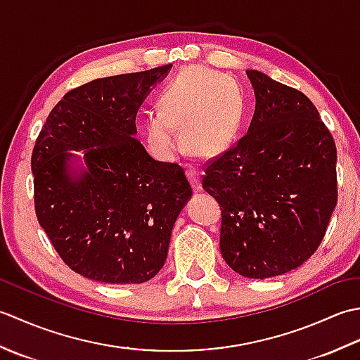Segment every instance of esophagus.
Segmentation results:
<instances>
[{
  "label": "esophagus",
  "mask_w": 360,
  "mask_h": 360,
  "mask_svg": "<svg viewBox=\"0 0 360 360\" xmlns=\"http://www.w3.org/2000/svg\"><path fill=\"white\" fill-rule=\"evenodd\" d=\"M187 178L190 181V184H192L195 192L196 193L201 192V190H202V186H201V172L198 170V167H195V165H188L187 167Z\"/></svg>",
  "instance_id": "1"
}]
</instances>
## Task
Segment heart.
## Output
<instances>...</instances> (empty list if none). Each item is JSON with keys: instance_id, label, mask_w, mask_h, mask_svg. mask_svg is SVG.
<instances>
[{"instance_id": "1", "label": "heart", "mask_w": 360, "mask_h": 360, "mask_svg": "<svg viewBox=\"0 0 360 360\" xmlns=\"http://www.w3.org/2000/svg\"><path fill=\"white\" fill-rule=\"evenodd\" d=\"M160 111L145 119V139L153 155L170 160L184 147L200 156L224 151L238 134L246 112L241 86L233 79L207 68L181 71L159 97ZM178 126L183 127V136Z\"/></svg>"}]
</instances>
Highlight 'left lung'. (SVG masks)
I'll return each instance as SVG.
<instances>
[{
  "instance_id": "1",
  "label": "left lung",
  "mask_w": 360,
  "mask_h": 360,
  "mask_svg": "<svg viewBox=\"0 0 360 360\" xmlns=\"http://www.w3.org/2000/svg\"><path fill=\"white\" fill-rule=\"evenodd\" d=\"M255 91L248 133L205 165L221 207L219 249L248 278L297 269L314 254L338 204V150L309 98L246 71Z\"/></svg>"
}]
</instances>
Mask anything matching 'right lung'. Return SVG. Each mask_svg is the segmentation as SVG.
<instances>
[{
	"label": "right lung",
	"mask_w": 360,
	"mask_h": 360,
	"mask_svg": "<svg viewBox=\"0 0 360 360\" xmlns=\"http://www.w3.org/2000/svg\"><path fill=\"white\" fill-rule=\"evenodd\" d=\"M172 65L97 79L63 96L32 151L38 223L83 277L145 283L162 269L172 229L192 196L182 167L153 159L136 137V114ZM86 150L77 172L66 150Z\"/></svg>",
	"instance_id": "obj_1"
}]
</instances>
